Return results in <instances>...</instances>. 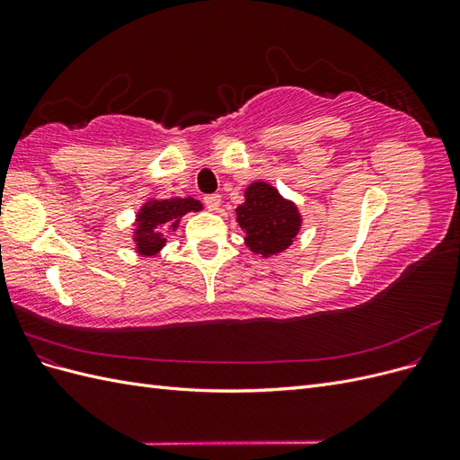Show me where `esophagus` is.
<instances>
[{
	"mask_svg": "<svg viewBox=\"0 0 460 460\" xmlns=\"http://www.w3.org/2000/svg\"><path fill=\"white\" fill-rule=\"evenodd\" d=\"M203 203L207 205V208L217 211V208L220 207V196H218V193H208V196L203 198Z\"/></svg>",
	"mask_w": 460,
	"mask_h": 460,
	"instance_id": "34e87169",
	"label": "esophagus"
}]
</instances>
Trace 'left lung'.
Segmentation results:
<instances>
[{
    "instance_id": "left-lung-1",
    "label": "left lung",
    "mask_w": 460,
    "mask_h": 460,
    "mask_svg": "<svg viewBox=\"0 0 460 460\" xmlns=\"http://www.w3.org/2000/svg\"><path fill=\"white\" fill-rule=\"evenodd\" d=\"M235 215L245 232V245L262 257L282 253L301 228L297 207L267 182H253L245 190V201Z\"/></svg>"
}]
</instances>
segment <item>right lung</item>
Listing matches in <instances>:
<instances>
[{
	"mask_svg": "<svg viewBox=\"0 0 460 460\" xmlns=\"http://www.w3.org/2000/svg\"><path fill=\"white\" fill-rule=\"evenodd\" d=\"M203 205L193 198L149 199L136 215V252L144 257L157 255L166 243V230H176L186 213L201 211Z\"/></svg>",
	"mask_w": 460,
	"mask_h": 460,
	"instance_id": "add662e5",
	"label": "right lung"
}]
</instances>
